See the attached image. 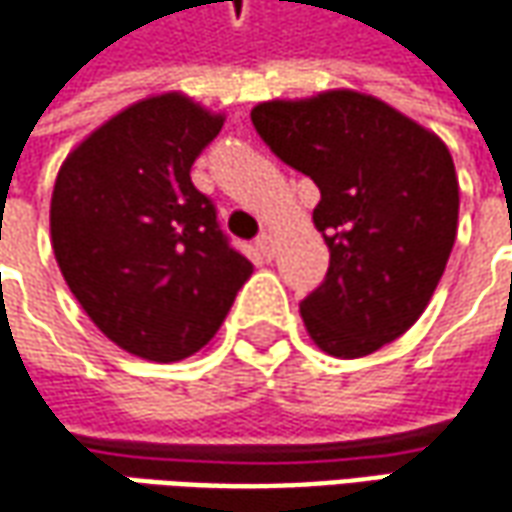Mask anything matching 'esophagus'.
Segmentation results:
<instances>
[{
	"label": "esophagus",
	"instance_id": "34e87169",
	"mask_svg": "<svg viewBox=\"0 0 512 512\" xmlns=\"http://www.w3.org/2000/svg\"><path fill=\"white\" fill-rule=\"evenodd\" d=\"M257 249H260V255L263 257H272L275 255V237L269 232H263L257 237Z\"/></svg>",
	"mask_w": 512,
	"mask_h": 512
}]
</instances>
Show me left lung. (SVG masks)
Listing matches in <instances>:
<instances>
[{
  "label": "left lung",
  "mask_w": 512,
  "mask_h": 512,
  "mask_svg": "<svg viewBox=\"0 0 512 512\" xmlns=\"http://www.w3.org/2000/svg\"><path fill=\"white\" fill-rule=\"evenodd\" d=\"M263 143L312 177V220L329 246L323 283L300 300L318 349L364 358L421 318L458 232V177L430 128L361 91L252 108Z\"/></svg>",
  "instance_id": "obj_1"
}]
</instances>
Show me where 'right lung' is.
<instances>
[{
    "label": "right lung",
    "instance_id": "add662e5",
    "mask_svg": "<svg viewBox=\"0 0 512 512\" xmlns=\"http://www.w3.org/2000/svg\"><path fill=\"white\" fill-rule=\"evenodd\" d=\"M223 120L180 91L154 94L94 128L56 174L59 272L102 335L145 361L200 352L252 278L191 183Z\"/></svg>",
    "mask_w": 512,
    "mask_h": 512
}]
</instances>
